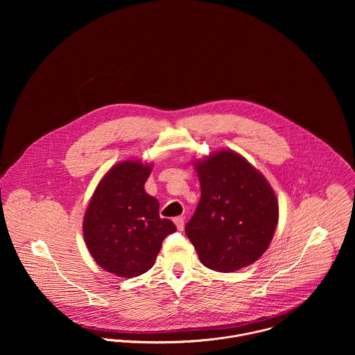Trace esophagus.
I'll return each mask as SVG.
<instances>
[{"mask_svg": "<svg viewBox=\"0 0 355 355\" xmlns=\"http://www.w3.org/2000/svg\"><path fill=\"white\" fill-rule=\"evenodd\" d=\"M173 223H175L178 231H183V228H184V218L183 217H175Z\"/></svg>", "mask_w": 355, "mask_h": 355, "instance_id": "34e87169", "label": "esophagus"}]
</instances>
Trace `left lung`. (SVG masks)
Instances as JSON below:
<instances>
[{
	"label": "left lung",
	"mask_w": 355,
	"mask_h": 355,
	"mask_svg": "<svg viewBox=\"0 0 355 355\" xmlns=\"http://www.w3.org/2000/svg\"><path fill=\"white\" fill-rule=\"evenodd\" d=\"M201 200L186 234L203 265L235 272L269 248L279 221V203L265 176L241 154L211 153L194 162Z\"/></svg>",
	"instance_id": "obj_1"
}]
</instances>
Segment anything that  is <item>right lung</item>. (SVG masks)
Listing matches in <instances>:
<instances>
[{
  "mask_svg": "<svg viewBox=\"0 0 355 355\" xmlns=\"http://www.w3.org/2000/svg\"><path fill=\"white\" fill-rule=\"evenodd\" d=\"M152 164L125 159L98 183L83 218V236L94 261L109 273L137 277L148 272L162 241L176 231L158 214L159 203L145 191Z\"/></svg>",
  "mask_w": 355,
  "mask_h": 355,
  "instance_id": "add662e5",
  "label": "right lung"
}]
</instances>
